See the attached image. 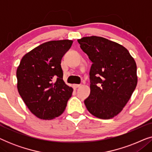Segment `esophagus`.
Here are the masks:
<instances>
[{"mask_svg": "<svg viewBox=\"0 0 152 152\" xmlns=\"http://www.w3.org/2000/svg\"><path fill=\"white\" fill-rule=\"evenodd\" d=\"M80 86V84H73V87L75 88H78V87Z\"/></svg>", "mask_w": 152, "mask_h": 152, "instance_id": "esophagus-1", "label": "esophagus"}]
</instances>
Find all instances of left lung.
Segmentation results:
<instances>
[{
    "label": "left lung",
    "mask_w": 152,
    "mask_h": 152,
    "mask_svg": "<svg viewBox=\"0 0 152 152\" xmlns=\"http://www.w3.org/2000/svg\"><path fill=\"white\" fill-rule=\"evenodd\" d=\"M77 41L93 63L86 109L95 117L111 119L121 112L136 88V61L124 46L103 37H86Z\"/></svg>",
    "instance_id": "1"
}]
</instances>
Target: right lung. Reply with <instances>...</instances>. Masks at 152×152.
Segmentation results:
<instances>
[{
    "instance_id": "obj_1",
    "label": "right lung",
    "mask_w": 152,
    "mask_h": 152,
    "mask_svg": "<svg viewBox=\"0 0 152 152\" xmlns=\"http://www.w3.org/2000/svg\"><path fill=\"white\" fill-rule=\"evenodd\" d=\"M72 41H50L23 57L16 70L17 88L29 110L42 120L63 113L73 90L63 80L61 61Z\"/></svg>"
}]
</instances>
